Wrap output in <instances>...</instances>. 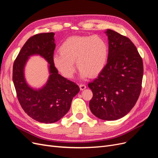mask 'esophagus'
Instances as JSON below:
<instances>
[{
    "label": "esophagus",
    "mask_w": 158,
    "mask_h": 158,
    "mask_svg": "<svg viewBox=\"0 0 158 158\" xmlns=\"http://www.w3.org/2000/svg\"><path fill=\"white\" fill-rule=\"evenodd\" d=\"M85 88H86V85H85V84H80V90H84Z\"/></svg>",
    "instance_id": "1"
}]
</instances>
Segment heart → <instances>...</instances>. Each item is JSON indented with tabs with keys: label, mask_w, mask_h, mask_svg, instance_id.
Segmentation results:
<instances>
[{
	"label": "heart",
	"mask_w": 158,
	"mask_h": 158,
	"mask_svg": "<svg viewBox=\"0 0 158 158\" xmlns=\"http://www.w3.org/2000/svg\"><path fill=\"white\" fill-rule=\"evenodd\" d=\"M60 55L52 62L64 77H73L76 62L82 78L95 77L106 67L109 56L106 41L98 35H75L67 38L59 47Z\"/></svg>",
	"instance_id": "1"
}]
</instances>
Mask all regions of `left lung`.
<instances>
[{
	"label": "left lung",
	"mask_w": 158,
	"mask_h": 158,
	"mask_svg": "<svg viewBox=\"0 0 158 158\" xmlns=\"http://www.w3.org/2000/svg\"><path fill=\"white\" fill-rule=\"evenodd\" d=\"M107 63L92 82L88 84L93 97L89 109L95 117L114 121L125 116L135 106L142 89L143 62L136 46L128 37L111 30Z\"/></svg>",
	"instance_id": "1"
}]
</instances>
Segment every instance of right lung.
Masks as SVG:
<instances>
[{"mask_svg":"<svg viewBox=\"0 0 158 158\" xmlns=\"http://www.w3.org/2000/svg\"><path fill=\"white\" fill-rule=\"evenodd\" d=\"M55 33H42L31 37L18 55L13 65L12 80L17 98L25 113L43 123H53L63 117L80 88L77 84L58 73L53 59ZM38 54L49 63L50 77L40 89L31 88L24 78V67L30 56Z\"/></svg>","mask_w":158,"mask_h":158,"instance_id":"obj_1","label":"right lung"}]
</instances>
